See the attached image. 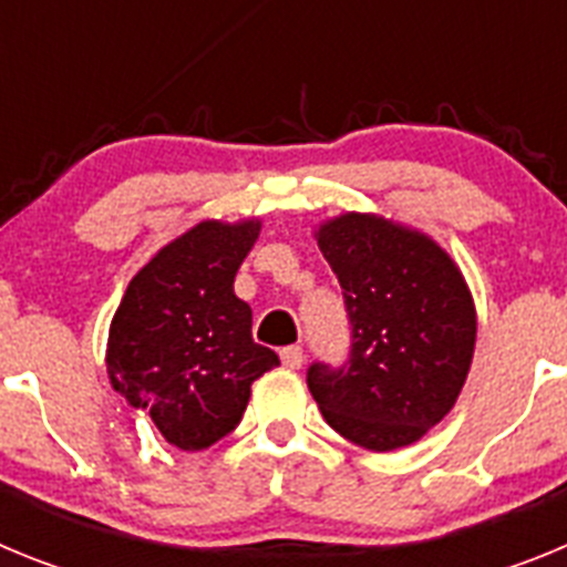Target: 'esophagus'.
Masks as SVG:
<instances>
[{
	"mask_svg": "<svg viewBox=\"0 0 567 567\" xmlns=\"http://www.w3.org/2000/svg\"><path fill=\"white\" fill-rule=\"evenodd\" d=\"M280 360L287 369H300L303 365V349L300 346H287V349H280Z\"/></svg>",
	"mask_w": 567,
	"mask_h": 567,
	"instance_id": "obj_1",
	"label": "esophagus"
}]
</instances>
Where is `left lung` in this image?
Masks as SVG:
<instances>
[{"label":"left lung","mask_w":567,"mask_h":567,"mask_svg":"<svg viewBox=\"0 0 567 567\" xmlns=\"http://www.w3.org/2000/svg\"><path fill=\"white\" fill-rule=\"evenodd\" d=\"M338 275L352 346L343 365L312 363L309 392L340 437L394 452L457 403L477 340L463 272L429 235L346 213L315 233Z\"/></svg>","instance_id":"8db88e82"}]
</instances>
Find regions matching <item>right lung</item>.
I'll return each instance as SVG.
<instances>
[{"label": "right lung", "instance_id": "1", "mask_svg": "<svg viewBox=\"0 0 567 567\" xmlns=\"http://www.w3.org/2000/svg\"><path fill=\"white\" fill-rule=\"evenodd\" d=\"M258 233L260 221L195 224L135 272L110 323V383L182 452L227 437L249 385L280 363L233 289Z\"/></svg>", "mask_w": 567, "mask_h": 567}]
</instances>
